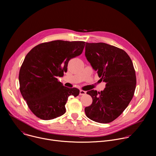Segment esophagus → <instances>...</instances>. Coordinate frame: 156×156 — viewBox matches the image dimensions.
Here are the masks:
<instances>
[{"label":"esophagus","mask_w":156,"mask_h":156,"mask_svg":"<svg viewBox=\"0 0 156 156\" xmlns=\"http://www.w3.org/2000/svg\"><path fill=\"white\" fill-rule=\"evenodd\" d=\"M86 94V91H83V90H80V96H83V95H85Z\"/></svg>","instance_id":"obj_1"}]
</instances>
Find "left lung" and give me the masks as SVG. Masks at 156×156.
Wrapping results in <instances>:
<instances>
[{
	"instance_id": "obj_1",
	"label": "left lung",
	"mask_w": 156,
	"mask_h": 156,
	"mask_svg": "<svg viewBox=\"0 0 156 156\" xmlns=\"http://www.w3.org/2000/svg\"><path fill=\"white\" fill-rule=\"evenodd\" d=\"M85 56L106 83L101 92H87L93 102L85 107V114L96 122L110 123L122 114L134 95L136 78L133 62L125 51L103 42H86Z\"/></svg>"
}]
</instances>
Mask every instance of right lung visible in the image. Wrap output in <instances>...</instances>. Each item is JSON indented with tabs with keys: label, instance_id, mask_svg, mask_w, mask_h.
<instances>
[{
	"label": "right lung",
	"instance_id": "add662e5",
	"mask_svg": "<svg viewBox=\"0 0 156 156\" xmlns=\"http://www.w3.org/2000/svg\"><path fill=\"white\" fill-rule=\"evenodd\" d=\"M84 41H53L39 44L26 55L19 73L20 90L31 112L48 120L63 115L70 96H78L77 88L58 81L67 71L69 60L81 54Z\"/></svg>",
	"mask_w": 156,
	"mask_h": 156
}]
</instances>
